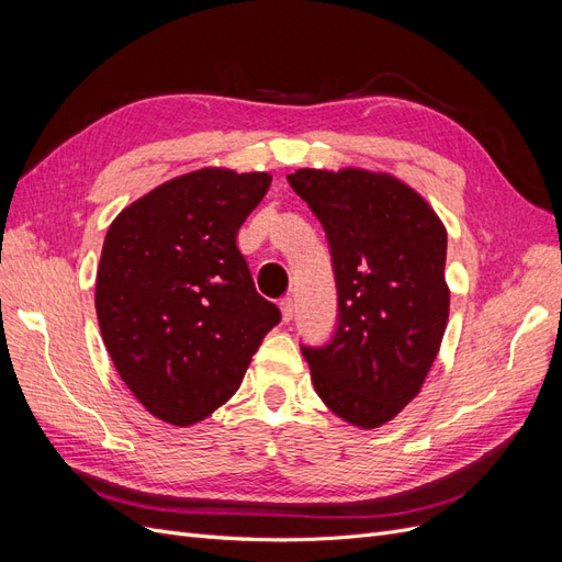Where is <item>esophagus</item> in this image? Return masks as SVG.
Instances as JSON below:
<instances>
[{
  "instance_id": "1",
  "label": "esophagus",
  "mask_w": 562,
  "mask_h": 562,
  "mask_svg": "<svg viewBox=\"0 0 562 562\" xmlns=\"http://www.w3.org/2000/svg\"><path fill=\"white\" fill-rule=\"evenodd\" d=\"M279 307H281V316H283V321H285V323H288V321H293V314H295L293 297H283V300L279 302Z\"/></svg>"
}]
</instances>
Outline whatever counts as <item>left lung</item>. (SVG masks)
<instances>
[{
  "mask_svg": "<svg viewBox=\"0 0 562 562\" xmlns=\"http://www.w3.org/2000/svg\"><path fill=\"white\" fill-rule=\"evenodd\" d=\"M326 229L337 283L328 345L302 347L321 401L345 422L378 429L427 380L450 314L448 232L398 178L363 168L288 176Z\"/></svg>",
  "mask_w": 562,
  "mask_h": 562,
  "instance_id": "8db88e82",
  "label": "left lung"
}]
</instances>
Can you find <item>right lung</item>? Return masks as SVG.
Returning a JSON list of instances; mask_svg holds the SVG:
<instances>
[{
  "label": "right lung",
  "mask_w": 562,
  "mask_h": 562,
  "mask_svg": "<svg viewBox=\"0 0 562 562\" xmlns=\"http://www.w3.org/2000/svg\"><path fill=\"white\" fill-rule=\"evenodd\" d=\"M269 173L201 168L133 201L108 229L95 314L119 378L176 427L227 403L281 321L250 277L236 234Z\"/></svg>",
  "instance_id": "add662e5"
}]
</instances>
